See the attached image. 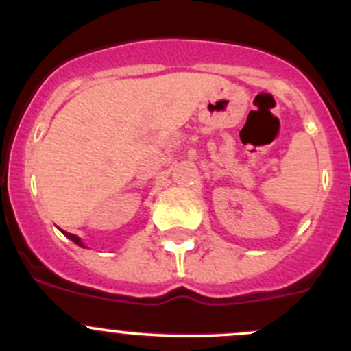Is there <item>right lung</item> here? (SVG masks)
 <instances>
[{
	"mask_svg": "<svg viewBox=\"0 0 351 351\" xmlns=\"http://www.w3.org/2000/svg\"><path fill=\"white\" fill-rule=\"evenodd\" d=\"M63 234L66 235L68 239H71V241H73V243H75V244H79L80 247H84V246H82V243H80V239L77 237V235H73V234H68V232H63Z\"/></svg>",
	"mask_w": 351,
	"mask_h": 351,
	"instance_id": "right-lung-1",
	"label": "right lung"
}]
</instances>
